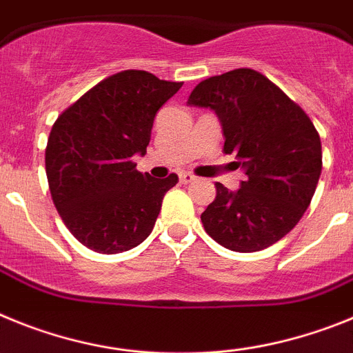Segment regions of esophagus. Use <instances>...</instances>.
<instances>
[{"label": "esophagus", "instance_id": "1", "mask_svg": "<svg viewBox=\"0 0 353 353\" xmlns=\"http://www.w3.org/2000/svg\"><path fill=\"white\" fill-rule=\"evenodd\" d=\"M194 179H195L194 174H190V172H181L179 174V181L183 183V185H188V183H192Z\"/></svg>", "mask_w": 353, "mask_h": 353}]
</instances>
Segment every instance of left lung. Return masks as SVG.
Listing matches in <instances>:
<instances>
[{
	"label": "left lung",
	"mask_w": 353,
	"mask_h": 353,
	"mask_svg": "<svg viewBox=\"0 0 353 353\" xmlns=\"http://www.w3.org/2000/svg\"><path fill=\"white\" fill-rule=\"evenodd\" d=\"M188 104L216 113L223 152L247 176L236 192L214 185L216 197L201 214L206 232L234 252L274 245L302 219L320 179L321 142L311 119L252 69L204 79Z\"/></svg>",
	"instance_id": "1"
}]
</instances>
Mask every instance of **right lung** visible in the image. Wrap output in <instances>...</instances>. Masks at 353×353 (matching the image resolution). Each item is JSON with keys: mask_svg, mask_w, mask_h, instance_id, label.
<instances>
[{"mask_svg": "<svg viewBox=\"0 0 353 353\" xmlns=\"http://www.w3.org/2000/svg\"><path fill=\"white\" fill-rule=\"evenodd\" d=\"M183 83L147 70L103 79L57 119L46 147V174L57 211L79 243L119 254L151 234L177 176L156 179L137 170L152 122Z\"/></svg>", "mask_w": 353, "mask_h": 353, "instance_id": "right-lung-1", "label": "right lung"}]
</instances>
